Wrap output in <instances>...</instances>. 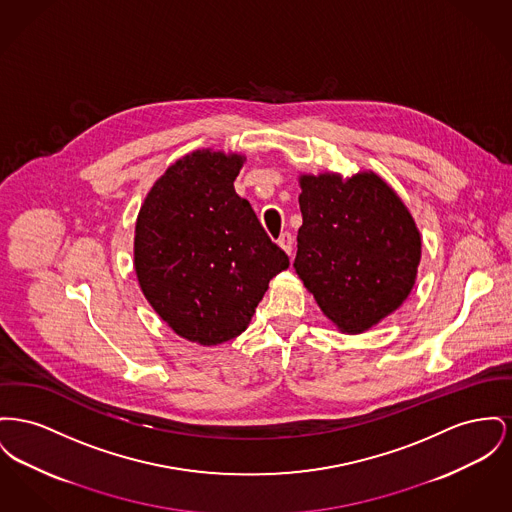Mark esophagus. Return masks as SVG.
<instances>
[{
  "instance_id": "obj_1",
  "label": "esophagus",
  "mask_w": 512,
  "mask_h": 512,
  "mask_svg": "<svg viewBox=\"0 0 512 512\" xmlns=\"http://www.w3.org/2000/svg\"><path fill=\"white\" fill-rule=\"evenodd\" d=\"M278 245H280L288 255H292V251H294V236H292L290 232H284V234L278 238Z\"/></svg>"
}]
</instances>
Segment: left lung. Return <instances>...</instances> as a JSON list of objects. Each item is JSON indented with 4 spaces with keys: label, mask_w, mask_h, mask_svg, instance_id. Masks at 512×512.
Returning <instances> with one entry per match:
<instances>
[{
    "label": "left lung",
    "mask_w": 512,
    "mask_h": 512,
    "mask_svg": "<svg viewBox=\"0 0 512 512\" xmlns=\"http://www.w3.org/2000/svg\"><path fill=\"white\" fill-rule=\"evenodd\" d=\"M300 211L294 269L340 331H367L408 298L420 234L379 176H303Z\"/></svg>",
    "instance_id": "8db88e82"
}]
</instances>
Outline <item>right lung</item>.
<instances>
[{"label":"right lung","mask_w":512,"mask_h":512,"mask_svg":"<svg viewBox=\"0 0 512 512\" xmlns=\"http://www.w3.org/2000/svg\"><path fill=\"white\" fill-rule=\"evenodd\" d=\"M243 158L197 151L154 183L135 226V271L154 311L212 346L251 321L290 259L234 189Z\"/></svg>","instance_id":"obj_1"}]
</instances>
